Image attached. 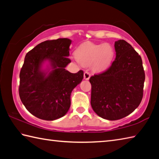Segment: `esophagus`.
<instances>
[{
  "mask_svg": "<svg viewBox=\"0 0 159 159\" xmlns=\"http://www.w3.org/2000/svg\"><path fill=\"white\" fill-rule=\"evenodd\" d=\"M89 77H90V74L88 71H85L84 73V79L89 80Z\"/></svg>",
  "mask_w": 159,
  "mask_h": 159,
  "instance_id": "1",
  "label": "esophagus"
}]
</instances>
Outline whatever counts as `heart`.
<instances>
[{
  "label": "heart",
  "mask_w": 159,
  "mask_h": 159,
  "mask_svg": "<svg viewBox=\"0 0 159 159\" xmlns=\"http://www.w3.org/2000/svg\"><path fill=\"white\" fill-rule=\"evenodd\" d=\"M76 60L83 65H91L95 71L106 70L112 61L115 51L109 44L86 42L80 44L75 52Z\"/></svg>",
  "instance_id": "b5f03b06"
}]
</instances>
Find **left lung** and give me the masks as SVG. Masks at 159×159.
Here are the masks:
<instances>
[{"mask_svg": "<svg viewBox=\"0 0 159 159\" xmlns=\"http://www.w3.org/2000/svg\"><path fill=\"white\" fill-rule=\"evenodd\" d=\"M116 57L107 70L91 76V106L103 119L117 120L138 107L143 96L142 58L125 40L115 42Z\"/></svg>", "mask_w": 159, "mask_h": 159, "instance_id": "obj_1", "label": "left lung"}]
</instances>
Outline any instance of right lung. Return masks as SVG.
I'll list each match as a JSON object with an SVG mask.
<instances>
[{
	"label": "right lung",
	"instance_id": "obj_1",
	"mask_svg": "<svg viewBox=\"0 0 159 159\" xmlns=\"http://www.w3.org/2000/svg\"><path fill=\"white\" fill-rule=\"evenodd\" d=\"M71 43L67 38L47 40L25 55L19 74V97L25 108L39 119L64 116L70 107L72 90L83 79L82 70L72 74L65 70L71 62ZM46 61L50 65L47 72L42 70Z\"/></svg>",
	"mask_w": 159,
	"mask_h": 159
}]
</instances>
